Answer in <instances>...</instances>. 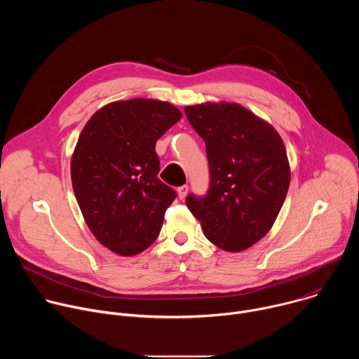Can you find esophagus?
Masks as SVG:
<instances>
[{"label":"esophagus","mask_w":359,"mask_h":359,"mask_svg":"<svg viewBox=\"0 0 359 359\" xmlns=\"http://www.w3.org/2000/svg\"><path fill=\"white\" fill-rule=\"evenodd\" d=\"M187 191H189V186H187V184H183V186H180V187L177 189V194H179V198H184V197H186V194H187Z\"/></svg>","instance_id":"34e87169"}]
</instances>
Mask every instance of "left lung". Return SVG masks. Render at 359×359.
Segmentation results:
<instances>
[{"mask_svg": "<svg viewBox=\"0 0 359 359\" xmlns=\"http://www.w3.org/2000/svg\"><path fill=\"white\" fill-rule=\"evenodd\" d=\"M189 123L206 143L208 193L186 204L204 236L226 251H241L274 224L290 186L285 146L267 122L237 104L186 107Z\"/></svg>", "mask_w": 359, "mask_h": 359, "instance_id": "left-lung-1", "label": "left lung"}]
</instances>
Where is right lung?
<instances>
[{
	"label": "right lung",
	"mask_w": 359,
	"mask_h": 359,
	"mask_svg": "<svg viewBox=\"0 0 359 359\" xmlns=\"http://www.w3.org/2000/svg\"><path fill=\"white\" fill-rule=\"evenodd\" d=\"M180 118L168 102L130 99L99 109L81 132L74 193L93 236L116 254H139L161 233L176 191L158 177L155 147Z\"/></svg>",
	"instance_id": "add662e5"
}]
</instances>
